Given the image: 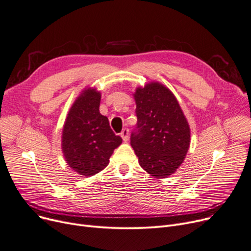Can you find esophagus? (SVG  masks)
I'll use <instances>...</instances> for the list:
<instances>
[{
  "label": "esophagus",
  "instance_id": "esophagus-1",
  "mask_svg": "<svg viewBox=\"0 0 251 251\" xmlns=\"http://www.w3.org/2000/svg\"><path fill=\"white\" fill-rule=\"evenodd\" d=\"M120 135H121V137H122V139H123L124 141H127V140L129 139V129H128V128H124V129L122 130Z\"/></svg>",
  "mask_w": 251,
  "mask_h": 251
}]
</instances>
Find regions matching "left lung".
<instances>
[{
  "label": "left lung",
  "instance_id": "8db88e82",
  "mask_svg": "<svg viewBox=\"0 0 251 251\" xmlns=\"http://www.w3.org/2000/svg\"><path fill=\"white\" fill-rule=\"evenodd\" d=\"M137 124L130 143L141 168L154 177H166L182 163L191 132L174 94L159 82H150L134 94Z\"/></svg>",
  "mask_w": 251,
  "mask_h": 251
}]
</instances>
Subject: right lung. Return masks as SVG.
I'll list each match as a JSON object with an SVG mask.
<instances>
[{
	"mask_svg": "<svg viewBox=\"0 0 251 251\" xmlns=\"http://www.w3.org/2000/svg\"><path fill=\"white\" fill-rule=\"evenodd\" d=\"M101 94L95 89L82 91L72 106L62 131V152L74 171L91 176L104 170L122 138L100 113Z\"/></svg>",
	"mask_w": 251,
	"mask_h": 251,
	"instance_id": "obj_1",
	"label": "right lung"
}]
</instances>
